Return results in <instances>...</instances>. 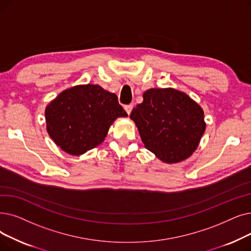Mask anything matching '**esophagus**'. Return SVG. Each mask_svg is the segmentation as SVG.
<instances>
[{"label":"esophagus","mask_w":251,"mask_h":251,"mask_svg":"<svg viewBox=\"0 0 251 251\" xmlns=\"http://www.w3.org/2000/svg\"><path fill=\"white\" fill-rule=\"evenodd\" d=\"M132 107H133V105H132V104H126V105H124L125 111H126V113H127L128 115H130V113H131V111H132Z\"/></svg>","instance_id":"obj_1"}]
</instances>
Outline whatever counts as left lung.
<instances>
[{"label":"left lung","mask_w":251,"mask_h":251,"mask_svg":"<svg viewBox=\"0 0 251 251\" xmlns=\"http://www.w3.org/2000/svg\"><path fill=\"white\" fill-rule=\"evenodd\" d=\"M145 147L163 162L177 163L197 149L205 131L202 108L183 92L150 89L130 114Z\"/></svg>","instance_id":"obj_1"}]
</instances>
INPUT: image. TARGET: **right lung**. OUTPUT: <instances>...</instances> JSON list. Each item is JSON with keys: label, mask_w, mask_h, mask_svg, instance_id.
Wrapping results in <instances>:
<instances>
[{"label": "right lung", "mask_w": 251, "mask_h": 251, "mask_svg": "<svg viewBox=\"0 0 251 251\" xmlns=\"http://www.w3.org/2000/svg\"><path fill=\"white\" fill-rule=\"evenodd\" d=\"M45 117L54 143L79 156L101 144L112 123L127 113L115 93L88 84L61 92L47 105Z\"/></svg>", "instance_id": "right-lung-1"}]
</instances>
